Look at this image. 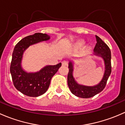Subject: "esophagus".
I'll use <instances>...</instances> for the list:
<instances>
[{
    "label": "esophagus",
    "mask_w": 125,
    "mask_h": 125,
    "mask_svg": "<svg viewBox=\"0 0 125 125\" xmlns=\"http://www.w3.org/2000/svg\"><path fill=\"white\" fill-rule=\"evenodd\" d=\"M62 66H67L68 62L66 61H65V60H64V61H63L62 62Z\"/></svg>",
    "instance_id": "obj_1"
}]
</instances>
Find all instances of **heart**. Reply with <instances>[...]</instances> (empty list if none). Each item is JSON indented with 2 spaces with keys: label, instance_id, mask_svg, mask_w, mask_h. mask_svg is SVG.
I'll return each instance as SVG.
<instances>
[{
  "label": "heart",
  "instance_id": "b5f03b06",
  "mask_svg": "<svg viewBox=\"0 0 125 125\" xmlns=\"http://www.w3.org/2000/svg\"><path fill=\"white\" fill-rule=\"evenodd\" d=\"M85 44V42L83 40H79V41L77 42V43H75V46H76L77 48H80L82 47Z\"/></svg>",
  "mask_w": 125,
  "mask_h": 125
}]
</instances>
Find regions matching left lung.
Instances as JSON below:
<instances>
[{"label": "left lung", "mask_w": 125, "mask_h": 125, "mask_svg": "<svg viewBox=\"0 0 125 125\" xmlns=\"http://www.w3.org/2000/svg\"><path fill=\"white\" fill-rule=\"evenodd\" d=\"M95 37L97 43L94 49V55L102 58L104 64V72L103 78L97 85L86 86L78 83L73 76L74 62L70 60L68 63V85L71 92L75 96L80 98L88 99L92 97L102 91L106 85L107 80L111 73V54L110 49L100 37L97 36H95Z\"/></svg>", "instance_id": "1"}]
</instances>
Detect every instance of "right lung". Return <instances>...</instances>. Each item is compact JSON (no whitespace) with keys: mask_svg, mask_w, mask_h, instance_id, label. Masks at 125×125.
<instances>
[{"mask_svg":"<svg viewBox=\"0 0 125 125\" xmlns=\"http://www.w3.org/2000/svg\"><path fill=\"white\" fill-rule=\"evenodd\" d=\"M46 34L35 33L26 36L15 46L12 55L10 73L15 88L27 96L38 97L46 93L51 79L57 72L62 63L46 65L35 73H28L22 66V60L25 50L37 43L50 40Z\"/></svg>","mask_w":125,"mask_h":125,"instance_id":"right-lung-1","label":"right lung"}]
</instances>
